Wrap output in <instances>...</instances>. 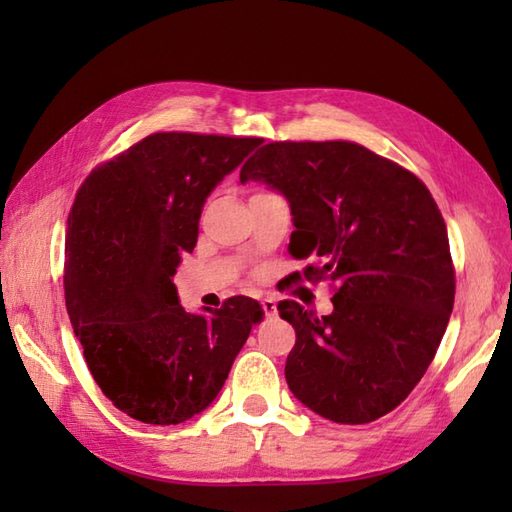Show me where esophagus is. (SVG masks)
Here are the masks:
<instances>
[{"instance_id": "34e87169", "label": "esophagus", "mask_w": 512, "mask_h": 512, "mask_svg": "<svg viewBox=\"0 0 512 512\" xmlns=\"http://www.w3.org/2000/svg\"><path fill=\"white\" fill-rule=\"evenodd\" d=\"M262 308L268 319L277 317V301L275 299H262Z\"/></svg>"}]
</instances>
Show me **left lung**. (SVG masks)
I'll use <instances>...</instances> for the list:
<instances>
[{
    "mask_svg": "<svg viewBox=\"0 0 512 512\" xmlns=\"http://www.w3.org/2000/svg\"><path fill=\"white\" fill-rule=\"evenodd\" d=\"M239 180L284 195L295 224L288 253L317 259L308 279L339 286L325 317L297 301L277 306L297 332L292 394L341 424L396 409L436 356L455 297L447 224L429 189L347 140L264 145Z\"/></svg>",
    "mask_w": 512,
    "mask_h": 512,
    "instance_id": "left-lung-1",
    "label": "left lung"
}]
</instances>
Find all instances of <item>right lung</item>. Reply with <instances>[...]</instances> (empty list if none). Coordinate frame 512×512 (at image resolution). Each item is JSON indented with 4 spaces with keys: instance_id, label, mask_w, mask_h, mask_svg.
Listing matches in <instances>:
<instances>
[{
    "instance_id": "obj_1",
    "label": "right lung",
    "mask_w": 512,
    "mask_h": 512,
    "mask_svg": "<svg viewBox=\"0 0 512 512\" xmlns=\"http://www.w3.org/2000/svg\"><path fill=\"white\" fill-rule=\"evenodd\" d=\"M262 138L160 132L94 169L65 233V308L103 394L129 418L180 424L220 394L264 310L187 312L176 275L204 202Z\"/></svg>"
}]
</instances>
